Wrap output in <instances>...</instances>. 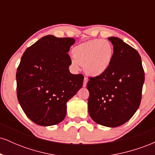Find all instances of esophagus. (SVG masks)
<instances>
[{"label": "esophagus", "mask_w": 155, "mask_h": 155, "mask_svg": "<svg viewBox=\"0 0 155 155\" xmlns=\"http://www.w3.org/2000/svg\"><path fill=\"white\" fill-rule=\"evenodd\" d=\"M87 81H88L87 78L84 77V82H83V87H85L87 86Z\"/></svg>", "instance_id": "esophagus-1"}]
</instances>
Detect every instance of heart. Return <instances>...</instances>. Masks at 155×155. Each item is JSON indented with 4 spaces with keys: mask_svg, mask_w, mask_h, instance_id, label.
I'll use <instances>...</instances> for the list:
<instances>
[{
    "mask_svg": "<svg viewBox=\"0 0 155 155\" xmlns=\"http://www.w3.org/2000/svg\"><path fill=\"white\" fill-rule=\"evenodd\" d=\"M72 64L77 68L84 65V70L89 75L97 76L104 74L109 68L113 60L114 48L108 41L92 39L72 49Z\"/></svg>",
    "mask_w": 155,
    "mask_h": 155,
    "instance_id": "b5f03b06",
    "label": "heart"
}]
</instances>
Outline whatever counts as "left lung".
<instances>
[{
	"mask_svg": "<svg viewBox=\"0 0 155 155\" xmlns=\"http://www.w3.org/2000/svg\"><path fill=\"white\" fill-rule=\"evenodd\" d=\"M108 39L114 46L113 60L104 74L89 78L88 111L96 123L115 127L127 122L139 107L145 76L134 48L117 37Z\"/></svg>",
	"mask_w": 155,
	"mask_h": 155,
	"instance_id": "1",
	"label": "left lung"
}]
</instances>
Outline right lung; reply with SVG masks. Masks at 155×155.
Masks as SVG:
<instances>
[{
    "label": "right lung",
    "mask_w": 155,
    "mask_h": 155,
    "mask_svg": "<svg viewBox=\"0 0 155 155\" xmlns=\"http://www.w3.org/2000/svg\"><path fill=\"white\" fill-rule=\"evenodd\" d=\"M73 38L42 37L26 49L17 68V99L31 121L41 126L62 122L66 104L83 85L82 74H72L68 54Z\"/></svg>",
    "instance_id": "1"
}]
</instances>
